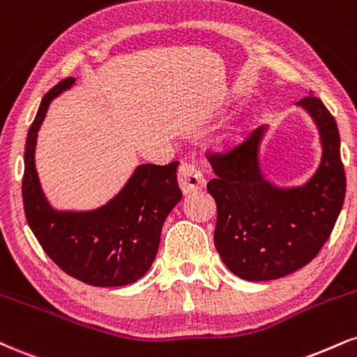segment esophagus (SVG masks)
<instances>
[{
	"instance_id": "1",
	"label": "esophagus",
	"mask_w": 357,
	"mask_h": 357,
	"mask_svg": "<svg viewBox=\"0 0 357 357\" xmlns=\"http://www.w3.org/2000/svg\"><path fill=\"white\" fill-rule=\"evenodd\" d=\"M178 181L184 192L203 190L206 186V178L203 171L195 162H181L178 169Z\"/></svg>"
}]
</instances>
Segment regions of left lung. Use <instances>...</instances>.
Listing matches in <instances>:
<instances>
[{
	"instance_id": "1",
	"label": "left lung",
	"mask_w": 357,
	"mask_h": 357,
	"mask_svg": "<svg viewBox=\"0 0 357 357\" xmlns=\"http://www.w3.org/2000/svg\"><path fill=\"white\" fill-rule=\"evenodd\" d=\"M298 106L314 119L323 143L321 165L303 186L282 190L263 178L257 160L263 128L208 156L216 174L206 186L218 206L214 244L227 269L246 281L284 278L311 263L344 203L336 119L316 96L303 98Z\"/></svg>"
}]
</instances>
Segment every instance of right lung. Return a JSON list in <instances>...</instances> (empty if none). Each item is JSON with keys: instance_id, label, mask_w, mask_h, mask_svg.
<instances>
[{"instance_id": "add662e5", "label": "right lung", "mask_w": 357, "mask_h": 357, "mask_svg": "<svg viewBox=\"0 0 357 357\" xmlns=\"http://www.w3.org/2000/svg\"><path fill=\"white\" fill-rule=\"evenodd\" d=\"M73 83L75 78H66L51 88L29 126L21 186L24 214L38 243L64 273L91 286H126L151 268L165 220L181 199L179 162L137 166L126 186L94 211L51 208L38 179L34 148L50 102Z\"/></svg>"}]
</instances>
